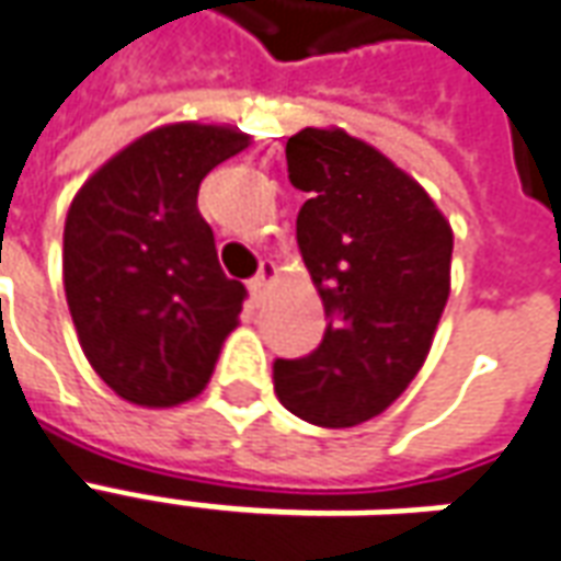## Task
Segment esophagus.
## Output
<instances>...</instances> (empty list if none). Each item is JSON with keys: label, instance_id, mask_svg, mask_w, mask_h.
<instances>
[{"label": "esophagus", "instance_id": "1", "mask_svg": "<svg viewBox=\"0 0 561 561\" xmlns=\"http://www.w3.org/2000/svg\"><path fill=\"white\" fill-rule=\"evenodd\" d=\"M274 274H277V268H274L272 262H262L260 272L253 274V277H250V284H248L250 293H253V299H262L265 287H268V284L274 280Z\"/></svg>", "mask_w": 561, "mask_h": 561}]
</instances>
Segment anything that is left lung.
Listing matches in <instances>:
<instances>
[{
  "label": "left lung",
  "instance_id": "left-lung-1",
  "mask_svg": "<svg viewBox=\"0 0 561 561\" xmlns=\"http://www.w3.org/2000/svg\"><path fill=\"white\" fill-rule=\"evenodd\" d=\"M301 260L325 311L317 351L274 359L280 404L347 428L387 411L426 363L450 296L453 232L414 178L341 129L287 141Z\"/></svg>",
  "mask_w": 561,
  "mask_h": 561
}]
</instances>
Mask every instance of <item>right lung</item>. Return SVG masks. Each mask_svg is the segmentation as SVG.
<instances>
[{
    "instance_id": "add662e5",
    "label": "right lung",
    "mask_w": 561,
    "mask_h": 561,
    "mask_svg": "<svg viewBox=\"0 0 561 561\" xmlns=\"http://www.w3.org/2000/svg\"><path fill=\"white\" fill-rule=\"evenodd\" d=\"M226 126L174 123L121 150L75 196L62 236L71 320L121 399L172 408L210 380L248 289L198 214L205 174L248 147Z\"/></svg>"
}]
</instances>
